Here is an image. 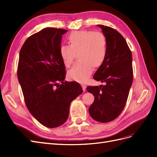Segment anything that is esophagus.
<instances>
[{
  "instance_id": "esophagus-1",
  "label": "esophagus",
  "mask_w": 157,
  "mask_h": 157,
  "mask_svg": "<svg viewBox=\"0 0 157 157\" xmlns=\"http://www.w3.org/2000/svg\"><path fill=\"white\" fill-rule=\"evenodd\" d=\"M82 90H83L84 92L86 91V85L82 84Z\"/></svg>"
}]
</instances>
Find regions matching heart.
Returning <instances> with one entry per match:
<instances>
[{"instance_id": "obj_1", "label": "heart", "mask_w": 157, "mask_h": 157, "mask_svg": "<svg viewBox=\"0 0 157 157\" xmlns=\"http://www.w3.org/2000/svg\"><path fill=\"white\" fill-rule=\"evenodd\" d=\"M69 45L61 44L59 53L65 67H70L77 54L78 62L67 73L69 79L85 82L91 76L94 68L100 67L107 55V40L101 31L80 30L67 36Z\"/></svg>"}]
</instances>
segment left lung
<instances>
[{
  "label": "left lung",
  "instance_id": "1",
  "mask_svg": "<svg viewBox=\"0 0 157 157\" xmlns=\"http://www.w3.org/2000/svg\"><path fill=\"white\" fill-rule=\"evenodd\" d=\"M107 40V55L94 78L105 82L100 86H88L94 101L89 113L95 121L109 122L115 120L124 109L133 82L132 55L124 38L112 27L98 25Z\"/></svg>",
  "mask_w": 157,
  "mask_h": 157
}]
</instances>
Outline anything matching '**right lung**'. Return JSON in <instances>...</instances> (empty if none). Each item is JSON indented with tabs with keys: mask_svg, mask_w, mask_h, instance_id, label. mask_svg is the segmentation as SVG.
<instances>
[{
	"mask_svg": "<svg viewBox=\"0 0 157 157\" xmlns=\"http://www.w3.org/2000/svg\"><path fill=\"white\" fill-rule=\"evenodd\" d=\"M67 31L45 28L27 38L20 52L17 78L25 105L31 115L47 128L65 123L71 101L82 93L79 83L64 81L65 67L59 48Z\"/></svg>",
	"mask_w": 157,
	"mask_h": 157,
	"instance_id": "1",
	"label": "right lung"
}]
</instances>
